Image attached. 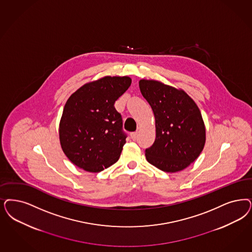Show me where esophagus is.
<instances>
[{
	"mask_svg": "<svg viewBox=\"0 0 252 252\" xmlns=\"http://www.w3.org/2000/svg\"><path fill=\"white\" fill-rule=\"evenodd\" d=\"M130 136L131 139H133V140H135V139L138 138V132H133V133H131Z\"/></svg>",
	"mask_w": 252,
	"mask_h": 252,
	"instance_id": "obj_1",
	"label": "esophagus"
}]
</instances>
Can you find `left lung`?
<instances>
[{"mask_svg": "<svg viewBox=\"0 0 252 252\" xmlns=\"http://www.w3.org/2000/svg\"><path fill=\"white\" fill-rule=\"evenodd\" d=\"M139 89L156 118L157 138L145 150L148 162L162 171L183 170L199 157L206 127L199 108L183 89L141 79Z\"/></svg>", "mask_w": 252, "mask_h": 252, "instance_id": "1", "label": "left lung"}]
</instances>
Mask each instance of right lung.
Listing matches in <instances>:
<instances>
[{"mask_svg":"<svg viewBox=\"0 0 252 252\" xmlns=\"http://www.w3.org/2000/svg\"><path fill=\"white\" fill-rule=\"evenodd\" d=\"M128 76H104L72 93L60 122V141L69 161L97 173L116 163L126 143L114 102L130 87Z\"/></svg>","mask_w":252,"mask_h":252,"instance_id":"1","label":"right lung"}]
</instances>
